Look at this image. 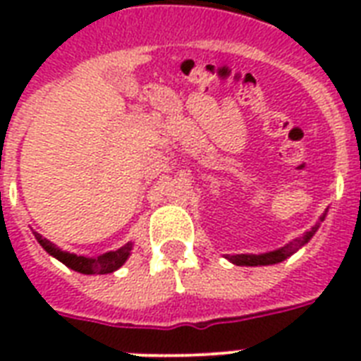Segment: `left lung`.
Listing matches in <instances>:
<instances>
[{
	"instance_id": "left-lung-1",
	"label": "left lung",
	"mask_w": 361,
	"mask_h": 361,
	"mask_svg": "<svg viewBox=\"0 0 361 361\" xmlns=\"http://www.w3.org/2000/svg\"><path fill=\"white\" fill-rule=\"evenodd\" d=\"M324 217L326 214L320 217V221H324ZM319 225L320 223H317V225H314L309 232H305L302 238H298V240H294L292 243H288V245L281 247L277 251L264 252V255H232V257H228V260H231L232 264H236V266H268V264L283 262L285 258L294 255L300 247L305 245V243L313 238V234L317 232Z\"/></svg>"
}]
</instances>
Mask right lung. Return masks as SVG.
<instances>
[{
    "label": "right lung",
    "instance_id": "obj_1",
    "mask_svg": "<svg viewBox=\"0 0 361 361\" xmlns=\"http://www.w3.org/2000/svg\"><path fill=\"white\" fill-rule=\"evenodd\" d=\"M37 238V241L41 243L42 249L48 252V255H52L59 260V262H63L67 268L75 269L78 274H86V275H92V274H112L116 269L123 266V262L129 258V252H130V243L127 245L120 247L118 251H110V252H104L101 257H95V258H87V257H78V255H73V252H67V251H61L59 247H56L54 243L47 240V238H42L41 234H37L33 232Z\"/></svg>",
    "mask_w": 361,
    "mask_h": 361
}]
</instances>
